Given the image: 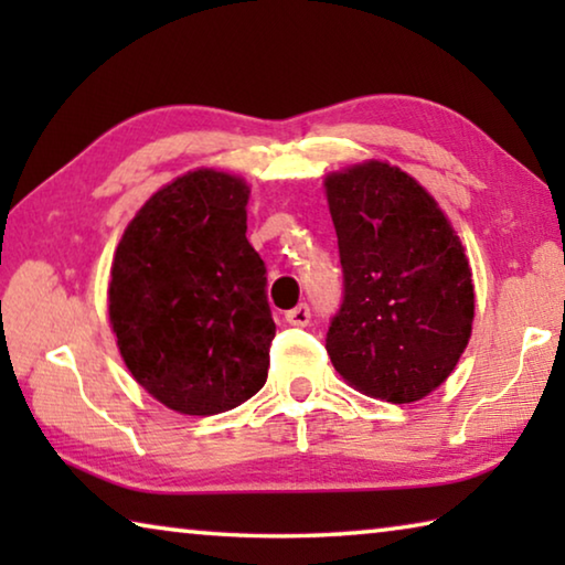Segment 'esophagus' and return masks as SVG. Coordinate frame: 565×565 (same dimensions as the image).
<instances>
[{"label":"esophagus","instance_id":"34e87169","mask_svg":"<svg viewBox=\"0 0 565 565\" xmlns=\"http://www.w3.org/2000/svg\"><path fill=\"white\" fill-rule=\"evenodd\" d=\"M284 319H286V323H291V327H306V323L311 321V309H309V303H299V306H294L291 311H286V313H284Z\"/></svg>","mask_w":565,"mask_h":565}]
</instances>
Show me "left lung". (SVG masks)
<instances>
[{
  "instance_id": "1",
  "label": "left lung",
  "mask_w": 565,
  "mask_h": 565,
  "mask_svg": "<svg viewBox=\"0 0 565 565\" xmlns=\"http://www.w3.org/2000/svg\"><path fill=\"white\" fill-rule=\"evenodd\" d=\"M343 296L327 333L333 369L391 404L431 394L471 339L463 246L406 171L366 161L327 179Z\"/></svg>"
}]
</instances>
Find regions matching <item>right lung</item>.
<instances>
[{
  "mask_svg": "<svg viewBox=\"0 0 565 565\" xmlns=\"http://www.w3.org/2000/svg\"><path fill=\"white\" fill-rule=\"evenodd\" d=\"M246 202L242 179L189 171L139 209L114 254L109 319L124 363L179 414H222L266 384L276 323Z\"/></svg>",
  "mask_w": 565,
  "mask_h": 565,
  "instance_id": "1",
  "label": "right lung"
}]
</instances>
